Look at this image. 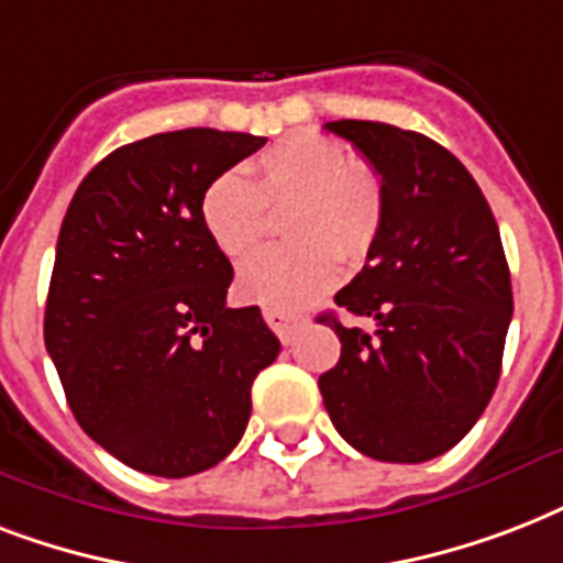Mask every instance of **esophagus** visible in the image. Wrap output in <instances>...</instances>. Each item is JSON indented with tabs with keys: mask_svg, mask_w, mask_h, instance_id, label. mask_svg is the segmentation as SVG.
<instances>
[{
	"mask_svg": "<svg viewBox=\"0 0 563 563\" xmlns=\"http://www.w3.org/2000/svg\"><path fill=\"white\" fill-rule=\"evenodd\" d=\"M265 324L272 327L274 333H277V339H280L283 344L295 342V335H298V330L303 324H307V318L303 316H291V312H274V309H265Z\"/></svg>",
	"mask_w": 563,
	"mask_h": 563,
	"instance_id": "obj_1",
	"label": "esophagus"
}]
</instances>
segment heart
<instances>
[{"mask_svg":"<svg viewBox=\"0 0 563 563\" xmlns=\"http://www.w3.org/2000/svg\"><path fill=\"white\" fill-rule=\"evenodd\" d=\"M244 172L216 175L201 195V224L212 245L242 260L263 242L268 207L283 210L286 245L242 265L239 298L274 312H295L330 291L347 268L374 254L385 219L383 180L368 163L351 161L342 143L289 134L256 154Z\"/></svg>","mask_w":563,"mask_h":563,"instance_id":"1","label":"heart"}]
</instances>
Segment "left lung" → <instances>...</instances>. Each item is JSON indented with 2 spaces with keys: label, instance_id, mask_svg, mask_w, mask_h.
<instances>
[{
  "label": "left lung",
  "instance_id": "8db88e82",
  "mask_svg": "<svg viewBox=\"0 0 563 563\" xmlns=\"http://www.w3.org/2000/svg\"><path fill=\"white\" fill-rule=\"evenodd\" d=\"M324 128L374 166L385 219L365 268L335 295L371 330L318 316L342 342L318 388L360 453L429 462L471 432L497 388L515 312L497 219L471 172L435 140L362 119Z\"/></svg>",
  "mask_w": 563,
  "mask_h": 563
}]
</instances>
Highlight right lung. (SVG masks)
<instances>
[{"mask_svg": "<svg viewBox=\"0 0 563 563\" xmlns=\"http://www.w3.org/2000/svg\"><path fill=\"white\" fill-rule=\"evenodd\" d=\"M265 136L187 128L108 154L57 236L43 339L81 429L140 473L184 479L239 444L280 342L228 307L233 265L201 224L216 175Z\"/></svg>", "mask_w": 563, "mask_h": 563, "instance_id": "1", "label": "right lung"}]
</instances>
